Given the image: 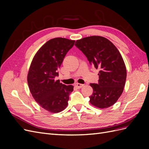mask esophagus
Here are the masks:
<instances>
[{"instance_id": "obj_1", "label": "esophagus", "mask_w": 149, "mask_h": 149, "mask_svg": "<svg viewBox=\"0 0 149 149\" xmlns=\"http://www.w3.org/2000/svg\"><path fill=\"white\" fill-rule=\"evenodd\" d=\"M74 86H75V87H76L77 88L79 89V88H81L83 86H84V84H79V83H76V84H74Z\"/></svg>"}]
</instances>
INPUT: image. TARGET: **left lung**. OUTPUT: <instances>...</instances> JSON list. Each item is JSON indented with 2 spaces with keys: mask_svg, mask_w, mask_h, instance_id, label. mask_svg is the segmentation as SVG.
Returning <instances> with one entry per match:
<instances>
[{
  "mask_svg": "<svg viewBox=\"0 0 149 149\" xmlns=\"http://www.w3.org/2000/svg\"><path fill=\"white\" fill-rule=\"evenodd\" d=\"M75 46L84 53L90 64L100 70L98 84H90L93 89L90 103L101 109L114 104L123 92L127 76L124 61L118 48L100 36L78 40Z\"/></svg>",
  "mask_w": 149,
  "mask_h": 149,
  "instance_id": "8db88e82",
  "label": "left lung"
}]
</instances>
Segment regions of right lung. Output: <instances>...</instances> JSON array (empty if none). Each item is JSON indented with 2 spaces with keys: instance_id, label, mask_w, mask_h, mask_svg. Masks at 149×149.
Listing matches in <instances>:
<instances>
[{
  "instance_id": "obj_1",
  "label": "right lung",
  "mask_w": 149,
  "mask_h": 149,
  "mask_svg": "<svg viewBox=\"0 0 149 149\" xmlns=\"http://www.w3.org/2000/svg\"><path fill=\"white\" fill-rule=\"evenodd\" d=\"M75 41L65 38L48 40L35 54L29 68L27 82L30 93L38 104L52 113L64 110L68 104L73 86L55 80L67 52Z\"/></svg>"
}]
</instances>
